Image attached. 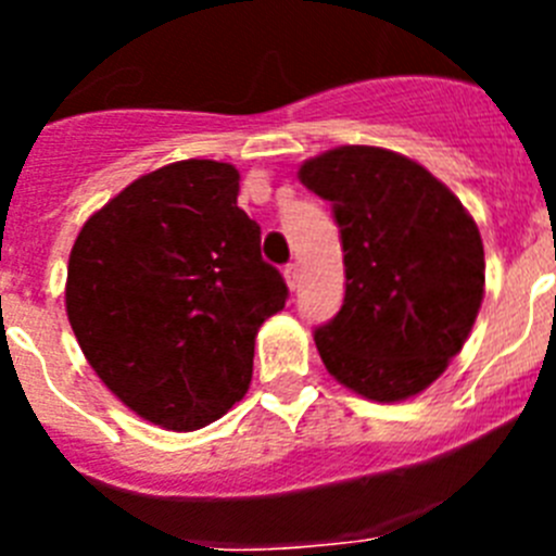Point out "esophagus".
Segmentation results:
<instances>
[{"mask_svg":"<svg viewBox=\"0 0 556 556\" xmlns=\"http://www.w3.org/2000/svg\"><path fill=\"white\" fill-rule=\"evenodd\" d=\"M283 278H287L289 289L301 287V264H287V267H283Z\"/></svg>","mask_w":556,"mask_h":556,"instance_id":"esophagus-1","label":"esophagus"}]
</instances>
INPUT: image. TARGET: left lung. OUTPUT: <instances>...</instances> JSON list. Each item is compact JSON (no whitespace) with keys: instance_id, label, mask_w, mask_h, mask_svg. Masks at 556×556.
Returning a JSON list of instances; mask_svg holds the SVG:
<instances>
[{"instance_id":"left-lung-1","label":"left lung","mask_w":556,"mask_h":556,"mask_svg":"<svg viewBox=\"0 0 556 556\" xmlns=\"http://www.w3.org/2000/svg\"><path fill=\"white\" fill-rule=\"evenodd\" d=\"M298 178L333 205L345 303L314 331L326 370L378 404L429 390L468 342L484 298V244L468 208L426 166L342 144Z\"/></svg>"}]
</instances>
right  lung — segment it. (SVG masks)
Wrapping results in <instances>:
<instances>
[{
	"mask_svg": "<svg viewBox=\"0 0 556 556\" xmlns=\"http://www.w3.org/2000/svg\"><path fill=\"white\" fill-rule=\"evenodd\" d=\"M236 198L233 164L175 161L94 211L68 253L66 314L83 356L161 429H203L239 404L255 333L287 303Z\"/></svg>",
	"mask_w": 556,
	"mask_h": 556,
	"instance_id": "obj_1",
	"label": "right lung"
}]
</instances>
